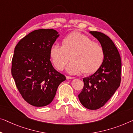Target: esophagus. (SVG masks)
Instances as JSON below:
<instances>
[{"label": "esophagus", "mask_w": 133, "mask_h": 133, "mask_svg": "<svg viewBox=\"0 0 133 133\" xmlns=\"http://www.w3.org/2000/svg\"><path fill=\"white\" fill-rule=\"evenodd\" d=\"M73 78H73V77L66 76V79H73Z\"/></svg>", "instance_id": "34e87169"}]
</instances>
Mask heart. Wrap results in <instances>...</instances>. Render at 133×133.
Masks as SVG:
<instances>
[{"mask_svg":"<svg viewBox=\"0 0 133 133\" xmlns=\"http://www.w3.org/2000/svg\"><path fill=\"white\" fill-rule=\"evenodd\" d=\"M66 67L67 72L75 75L82 71L91 74L97 71L103 63L104 52L100 43L80 33L67 35L61 41V46L53 45L49 49V57L55 68L62 70Z\"/></svg>","mask_w":133,"mask_h":133,"instance_id":"obj_1","label":"heart"}]
</instances>
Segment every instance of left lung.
Segmentation results:
<instances>
[{
  "instance_id": "obj_1",
  "label": "left lung",
  "mask_w": 133,
  "mask_h": 133,
  "mask_svg": "<svg viewBox=\"0 0 133 133\" xmlns=\"http://www.w3.org/2000/svg\"><path fill=\"white\" fill-rule=\"evenodd\" d=\"M90 33L100 43L104 58L97 72L83 78L84 86L78 97L85 108L96 110L103 106L119 87L121 60L117 48L108 36L98 31Z\"/></svg>"
}]
</instances>
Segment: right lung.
<instances>
[{"label":"right lung","instance_id":"obj_1","mask_svg":"<svg viewBox=\"0 0 133 133\" xmlns=\"http://www.w3.org/2000/svg\"><path fill=\"white\" fill-rule=\"evenodd\" d=\"M60 35L54 29L36 30L21 39L14 49L11 73L23 98L30 104H50L66 76L53 67L49 49Z\"/></svg>","mask_w":133,"mask_h":133}]
</instances>
